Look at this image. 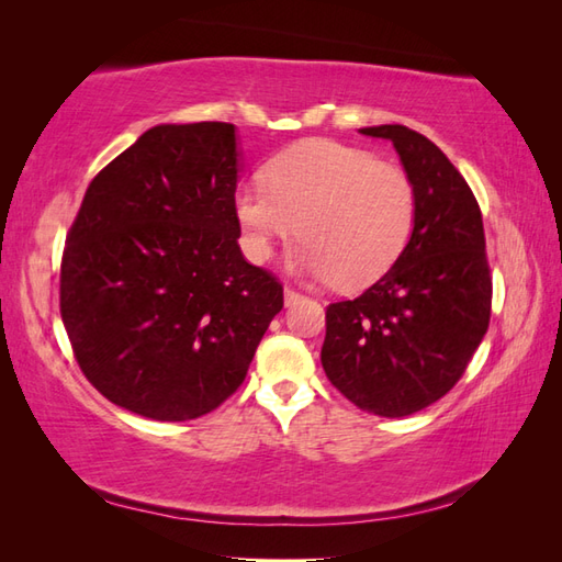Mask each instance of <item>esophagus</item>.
Returning a JSON list of instances; mask_svg holds the SVG:
<instances>
[{
    "label": "esophagus",
    "instance_id": "obj_1",
    "mask_svg": "<svg viewBox=\"0 0 562 562\" xmlns=\"http://www.w3.org/2000/svg\"><path fill=\"white\" fill-rule=\"evenodd\" d=\"M301 293H297L295 289H289V285H285V289H283V303L285 305H295L297 301H301Z\"/></svg>",
    "mask_w": 562,
    "mask_h": 562
}]
</instances>
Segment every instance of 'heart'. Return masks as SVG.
<instances>
[{"label":"heart","mask_w":562,"mask_h":562,"mask_svg":"<svg viewBox=\"0 0 562 562\" xmlns=\"http://www.w3.org/2000/svg\"><path fill=\"white\" fill-rule=\"evenodd\" d=\"M243 249L261 265L277 240L301 231L293 267L339 289H360L390 269L414 228L416 192L408 176L366 148L305 139L277 154L267 182L235 190Z\"/></svg>","instance_id":"obj_1"}]
</instances>
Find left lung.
<instances>
[{"mask_svg":"<svg viewBox=\"0 0 562 562\" xmlns=\"http://www.w3.org/2000/svg\"><path fill=\"white\" fill-rule=\"evenodd\" d=\"M358 132L394 144L416 192L414 231L380 281L327 307L322 368L358 408L402 418L450 392L488 331L483 218L467 180L426 136L404 124Z\"/></svg>","mask_w":562,"mask_h":562,"instance_id":"left-lung-1","label":"left lung"}]
</instances>
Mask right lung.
<instances>
[{
	"instance_id": "1",
	"label": "right lung",
	"mask_w": 562,
	"mask_h": 562,
	"mask_svg": "<svg viewBox=\"0 0 562 562\" xmlns=\"http://www.w3.org/2000/svg\"><path fill=\"white\" fill-rule=\"evenodd\" d=\"M235 124H158L86 190L67 235L59 313L112 404L192 420L243 384L283 289L240 252Z\"/></svg>"
}]
</instances>
